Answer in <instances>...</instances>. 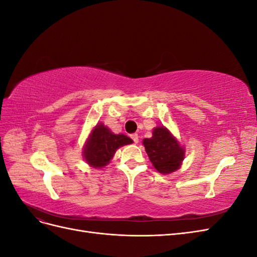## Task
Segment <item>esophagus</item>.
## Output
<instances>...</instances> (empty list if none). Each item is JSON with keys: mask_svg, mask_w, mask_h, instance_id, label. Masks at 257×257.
I'll list each match as a JSON object with an SVG mask.
<instances>
[{"mask_svg": "<svg viewBox=\"0 0 257 257\" xmlns=\"http://www.w3.org/2000/svg\"><path fill=\"white\" fill-rule=\"evenodd\" d=\"M131 138H132V141H133L135 144L138 143V134H132Z\"/></svg>", "mask_w": 257, "mask_h": 257, "instance_id": "34e87169", "label": "esophagus"}]
</instances>
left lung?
I'll list each match as a JSON object with an SVG mask.
<instances>
[{
    "instance_id": "1",
    "label": "left lung",
    "mask_w": 257,
    "mask_h": 257,
    "mask_svg": "<svg viewBox=\"0 0 257 257\" xmlns=\"http://www.w3.org/2000/svg\"><path fill=\"white\" fill-rule=\"evenodd\" d=\"M146 152L155 169L161 174L177 170L184 159V150L164 126L155 127L151 138L144 139Z\"/></svg>"
}]
</instances>
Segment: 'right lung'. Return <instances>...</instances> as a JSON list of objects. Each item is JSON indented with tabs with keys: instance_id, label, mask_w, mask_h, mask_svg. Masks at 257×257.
Segmentation results:
<instances>
[{
	"instance_id": "1",
	"label": "right lung",
	"mask_w": 257,
	"mask_h": 257,
	"mask_svg": "<svg viewBox=\"0 0 257 257\" xmlns=\"http://www.w3.org/2000/svg\"><path fill=\"white\" fill-rule=\"evenodd\" d=\"M132 143L133 141L130 137L122 134L115 135L103 124H97L85 145L83 157L92 167H103L109 163L119 147Z\"/></svg>"
}]
</instances>
